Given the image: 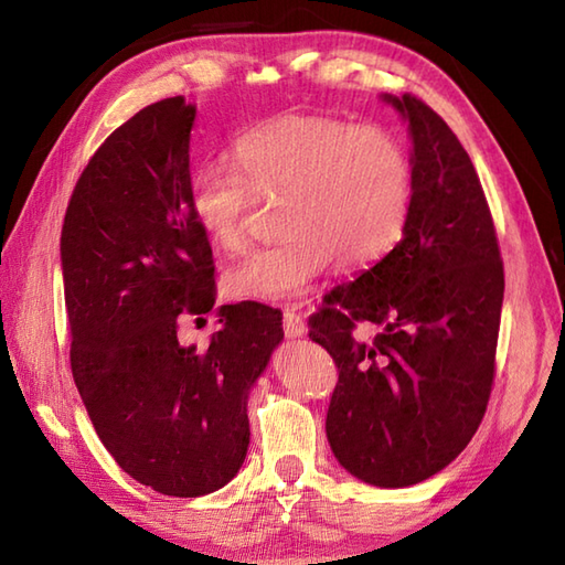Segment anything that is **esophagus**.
I'll return each instance as SVG.
<instances>
[{
	"label": "esophagus",
	"instance_id": "1",
	"mask_svg": "<svg viewBox=\"0 0 565 565\" xmlns=\"http://www.w3.org/2000/svg\"><path fill=\"white\" fill-rule=\"evenodd\" d=\"M306 330H308L306 318L301 313H296V310H286V313H284L286 338H303Z\"/></svg>",
	"mask_w": 565,
	"mask_h": 565
}]
</instances>
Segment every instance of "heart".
<instances>
[{
  "label": "heart",
  "mask_w": 565,
  "mask_h": 565,
  "mask_svg": "<svg viewBox=\"0 0 565 565\" xmlns=\"http://www.w3.org/2000/svg\"><path fill=\"white\" fill-rule=\"evenodd\" d=\"M191 179V213L209 243L235 255L257 201L281 199L284 237L225 274L227 291L281 303L308 291L330 259L364 269L401 243L415 199L411 150L388 128L291 114L247 130Z\"/></svg>",
  "instance_id": "1"
}]
</instances>
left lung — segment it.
<instances>
[{
  "label": "left lung",
  "mask_w": 565,
  "mask_h": 565,
  "mask_svg": "<svg viewBox=\"0 0 565 565\" xmlns=\"http://www.w3.org/2000/svg\"><path fill=\"white\" fill-rule=\"evenodd\" d=\"M413 138L415 199L401 243L310 318L340 376L326 431L364 483L415 486L459 456L486 415L495 379L502 271L481 179L429 106L386 94ZM369 321L371 343L353 334Z\"/></svg>",
  "instance_id": "left-lung-1"
}]
</instances>
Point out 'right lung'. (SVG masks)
<instances>
[{"label": "right lung", "instance_id": "right-lung-1", "mask_svg": "<svg viewBox=\"0 0 565 565\" xmlns=\"http://www.w3.org/2000/svg\"><path fill=\"white\" fill-rule=\"evenodd\" d=\"M194 118L172 97L118 126L79 174L60 237L82 403L116 463L172 498L233 481L249 388L284 340L279 310L255 301L221 306L203 347L177 338L179 320L215 303L211 243L189 201Z\"/></svg>", "mask_w": 565, "mask_h": 565}]
</instances>
